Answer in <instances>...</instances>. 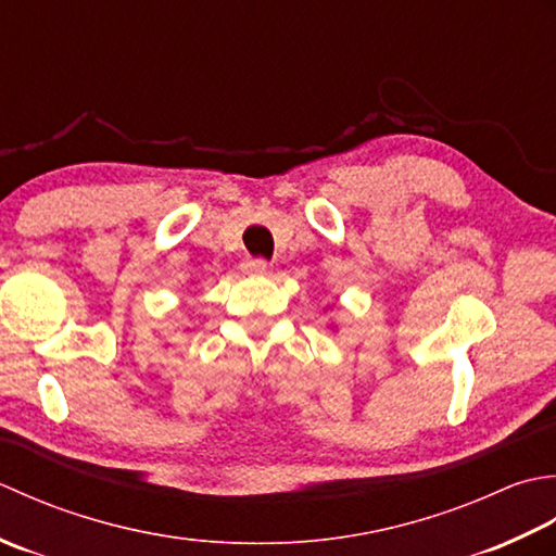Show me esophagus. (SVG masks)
<instances>
[{
  "mask_svg": "<svg viewBox=\"0 0 556 556\" xmlns=\"http://www.w3.org/2000/svg\"><path fill=\"white\" fill-rule=\"evenodd\" d=\"M242 270L249 276H264L268 270V264L264 262V258H244Z\"/></svg>",
  "mask_w": 556,
  "mask_h": 556,
  "instance_id": "34e87169",
  "label": "esophagus"
}]
</instances>
